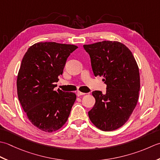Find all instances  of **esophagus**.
I'll use <instances>...</instances> for the list:
<instances>
[{
    "instance_id": "esophagus-1",
    "label": "esophagus",
    "mask_w": 160,
    "mask_h": 160,
    "mask_svg": "<svg viewBox=\"0 0 160 160\" xmlns=\"http://www.w3.org/2000/svg\"><path fill=\"white\" fill-rule=\"evenodd\" d=\"M84 94H86V93L81 92H80V91H77V95L78 97H80V96H81V95H84Z\"/></svg>"
}]
</instances>
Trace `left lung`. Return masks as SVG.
<instances>
[{
	"label": "left lung",
	"instance_id": "1",
	"mask_svg": "<svg viewBox=\"0 0 160 160\" xmlns=\"http://www.w3.org/2000/svg\"><path fill=\"white\" fill-rule=\"evenodd\" d=\"M83 48L90 55L94 76L103 77L107 86L106 94L92 92L96 102L89 118L103 131L118 129L128 121L139 99L138 63L129 49L118 41H103Z\"/></svg>",
	"mask_w": 160,
	"mask_h": 160
}]
</instances>
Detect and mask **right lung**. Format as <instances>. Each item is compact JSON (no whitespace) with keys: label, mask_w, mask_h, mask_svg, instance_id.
Here are the masks:
<instances>
[{"label":"right lung","mask_w":160,"mask_h":160,"mask_svg":"<svg viewBox=\"0 0 160 160\" xmlns=\"http://www.w3.org/2000/svg\"><path fill=\"white\" fill-rule=\"evenodd\" d=\"M78 48L70 44L41 42L28 48L19 69L18 100L30 122L44 132L60 129L68 119L77 96L54 90L68 57Z\"/></svg>","instance_id":"obj_1"}]
</instances>
